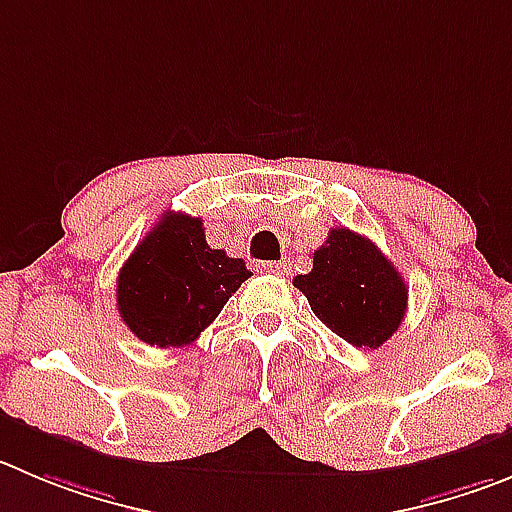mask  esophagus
I'll use <instances>...</instances> for the list:
<instances>
[{"label": "esophagus", "mask_w": 512, "mask_h": 512, "mask_svg": "<svg viewBox=\"0 0 512 512\" xmlns=\"http://www.w3.org/2000/svg\"><path fill=\"white\" fill-rule=\"evenodd\" d=\"M260 272H270V275H288V262H260Z\"/></svg>", "instance_id": "34e87169"}]
</instances>
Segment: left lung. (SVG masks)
Wrapping results in <instances>:
<instances>
[{
    "label": "left lung",
    "instance_id": "left-lung-1",
    "mask_svg": "<svg viewBox=\"0 0 512 512\" xmlns=\"http://www.w3.org/2000/svg\"><path fill=\"white\" fill-rule=\"evenodd\" d=\"M336 336L356 348H379L407 313V285L371 240L336 227L313 252V270L293 280Z\"/></svg>",
    "mask_w": 512,
    "mask_h": 512
}]
</instances>
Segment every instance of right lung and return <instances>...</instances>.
<instances>
[{
    "label": "right lung",
    "instance_id": "obj_1",
    "mask_svg": "<svg viewBox=\"0 0 512 512\" xmlns=\"http://www.w3.org/2000/svg\"><path fill=\"white\" fill-rule=\"evenodd\" d=\"M247 278L245 260L207 245L202 219L166 212L118 272V313L148 346H186Z\"/></svg>",
    "mask_w": 512,
    "mask_h": 512
}]
</instances>
